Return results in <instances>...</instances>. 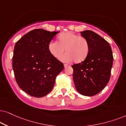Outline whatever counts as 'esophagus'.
<instances>
[{
    "label": "esophagus",
    "mask_w": 126,
    "mask_h": 126,
    "mask_svg": "<svg viewBox=\"0 0 126 126\" xmlns=\"http://www.w3.org/2000/svg\"><path fill=\"white\" fill-rule=\"evenodd\" d=\"M69 66H68V65L67 64H64V68H66V67H68Z\"/></svg>",
    "instance_id": "1"
}]
</instances>
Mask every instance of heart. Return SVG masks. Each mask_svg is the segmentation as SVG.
Returning a JSON list of instances; mask_svg holds the SVG:
<instances>
[{
  "mask_svg": "<svg viewBox=\"0 0 126 126\" xmlns=\"http://www.w3.org/2000/svg\"><path fill=\"white\" fill-rule=\"evenodd\" d=\"M66 50L67 52L60 57L62 62L75 63L83 62L89 52L88 40L72 32L62 33L58 37V41H52L48 45V50L54 58L58 59Z\"/></svg>",
  "mask_w": 126,
  "mask_h": 126,
  "instance_id": "obj_1",
  "label": "heart"
}]
</instances>
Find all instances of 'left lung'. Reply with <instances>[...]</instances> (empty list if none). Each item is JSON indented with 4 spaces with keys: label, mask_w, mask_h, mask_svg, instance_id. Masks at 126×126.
Masks as SVG:
<instances>
[{
    "label": "left lung",
    "mask_w": 126,
    "mask_h": 126,
    "mask_svg": "<svg viewBox=\"0 0 126 126\" xmlns=\"http://www.w3.org/2000/svg\"><path fill=\"white\" fill-rule=\"evenodd\" d=\"M90 47L89 52L83 62L74 64L73 79L80 94L93 96L105 88L110 77L113 55L110 44L91 31L81 32Z\"/></svg>",
    "instance_id": "1"
}]
</instances>
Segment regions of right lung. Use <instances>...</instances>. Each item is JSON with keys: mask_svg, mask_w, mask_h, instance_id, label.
Returning <instances> with one entry per match:
<instances>
[{"mask_svg": "<svg viewBox=\"0 0 126 126\" xmlns=\"http://www.w3.org/2000/svg\"><path fill=\"white\" fill-rule=\"evenodd\" d=\"M59 32L37 29L20 38L14 46L13 68L16 83L23 91L35 97L48 94L64 68L53 57L48 45Z\"/></svg>", "mask_w": 126, "mask_h": 126, "instance_id": "right-lung-1", "label": "right lung"}]
</instances>
